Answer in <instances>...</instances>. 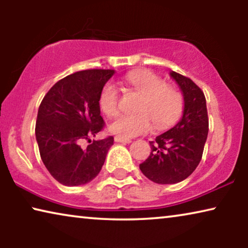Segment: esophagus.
Returning a JSON list of instances; mask_svg holds the SVG:
<instances>
[{
  "label": "esophagus",
  "instance_id": "1",
  "mask_svg": "<svg viewBox=\"0 0 248 248\" xmlns=\"http://www.w3.org/2000/svg\"><path fill=\"white\" fill-rule=\"evenodd\" d=\"M115 142H121V143H131V140L130 139H125L116 135V137H115Z\"/></svg>",
  "mask_w": 248,
  "mask_h": 248
}]
</instances>
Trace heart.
<instances>
[{
  "label": "heart",
  "mask_w": 248,
  "mask_h": 248,
  "mask_svg": "<svg viewBox=\"0 0 248 248\" xmlns=\"http://www.w3.org/2000/svg\"><path fill=\"white\" fill-rule=\"evenodd\" d=\"M125 82L141 94L135 115H122L110 124V131L118 137L130 139L145 134L152 128L165 130L179 120L184 109L181 93L151 71L141 70L128 73ZM98 104L101 111L113 117L120 110V93L113 83L108 82L100 91Z\"/></svg>",
  "instance_id": "heart-1"
}]
</instances>
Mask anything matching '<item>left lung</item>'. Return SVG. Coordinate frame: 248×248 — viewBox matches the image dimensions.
Instances as JSON below:
<instances>
[{
  "mask_svg": "<svg viewBox=\"0 0 248 248\" xmlns=\"http://www.w3.org/2000/svg\"><path fill=\"white\" fill-rule=\"evenodd\" d=\"M184 97V111L174 127L150 141L151 152L140 164L145 177L157 184H176L195 170L208 138L209 118L203 91L191 79L170 72Z\"/></svg>",
  "mask_w": 248,
  "mask_h": 248,
  "instance_id": "obj_1",
  "label": "left lung"
}]
</instances>
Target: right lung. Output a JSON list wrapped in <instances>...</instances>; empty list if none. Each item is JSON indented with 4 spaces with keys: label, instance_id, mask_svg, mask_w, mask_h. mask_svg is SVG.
Returning <instances> with one entry per match:
<instances>
[{
    "label": "right lung",
    "instance_id": "add662e5",
    "mask_svg": "<svg viewBox=\"0 0 248 248\" xmlns=\"http://www.w3.org/2000/svg\"><path fill=\"white\" fill-rule=\"evenodd\" d=\"M114 70H84L57 81L40 104L36 140L40 158L57 182L79 186L99 174L114 138L93 141L105 122L98 104L100 91ZM90 144L82 148L80 143Z\"/></svg>",
    "mask_w": 248,
    "mask_h": 248
}]
</instances>
